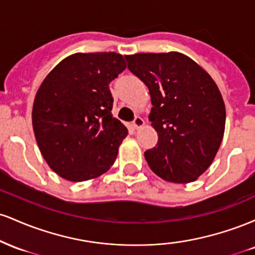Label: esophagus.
<instances>
[{"mask_svg":"<svg viewBox=\"0 0 255 255\" xmlns=\"http://www.w3.org/2000/svg\"><path fill=\"white\" fill-rule=\"evenodd\" d=\"M144 125H145L144 120L140 118V116H135V119H134L133 121V127L135 128V129H139V128L142 127Z\"/></svg>","mask_w":255,"mask_h":255,"instance_id":"esophagus-1","label":"esophagus"}]
</instances>
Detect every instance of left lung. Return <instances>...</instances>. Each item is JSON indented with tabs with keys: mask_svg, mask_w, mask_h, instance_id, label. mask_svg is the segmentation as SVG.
Segmentation results:
<instances>
[{
	"mask_svg": "<svg viewBox=\"0 0 255 255\" xmlns=\"http://www.w3.org/2000/svg\"><path fill=\"white\" fill-rule=\"evenodd\" d=\"M125 57L153 105L148 119L158 141L145 152L148 166L169 182H193L211 165L223 139L225 107L217 85L180 52Z\"/></svg>",
	"mask_w": 255,
	"mask_h": 255,
	"instance_id": "1",
	"label": "left lung"
}]
</instances>
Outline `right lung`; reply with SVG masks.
<instances>
[{
	"label": "right lung",
	"instance_id": "1",
	"mask_svg": "<svg viewBox=\"0 0 255 255\" xmlns=\"http://www.w3.org/2000/svg\"><path fill=\"white\" fill-rule=\"evenodd\" d=\"M125 69L116 52H78L61 61L38 89L34 136L44 159L64 180L98 177L115 162L128 130L111 114L109 84Z\"/></svg>",
	"mask_w": 255,
	"mask_h": 255
}]
</instances>
